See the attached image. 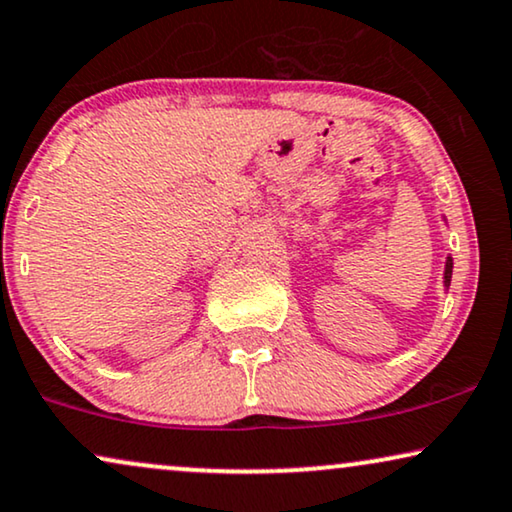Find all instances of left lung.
<instances>
[{
    "instance_id": "1",
    "label": "left lung",
    "mask_w": 512,
    "mask_h": 512,
    "mask_svg": "<svg viewBox=\"0 0 512 512\" xmlns=\"http://www.w3.org/2000/svg\"><path fill=\"white\" fill-rule=\"evenodd\" d=\"M452 281V257H447V264H445V285H449Z\"/></svg>"
}]
</instances>
